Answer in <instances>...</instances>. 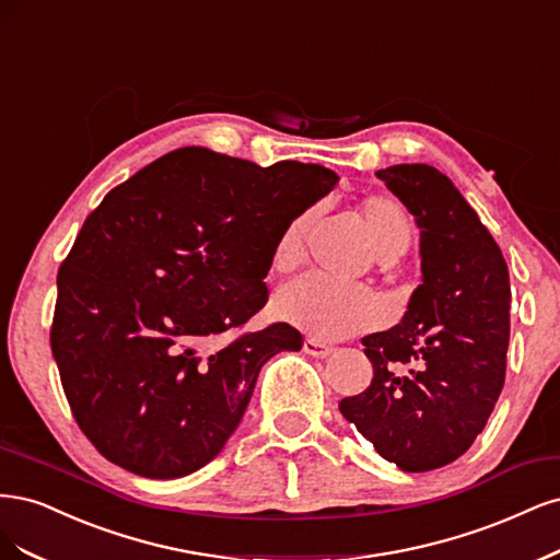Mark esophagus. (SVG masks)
Masks as SVG:
<instances>
[{
    "label": "esophagus",
    "instance_id": "34e87169",
    "mask_svg": "<svg viewBox=\"0 0 560 560\" xmlns=\"http://www.w3.org/2000/svg\"><path fill=\"white\" fill-rule=\"evenodd\" d=\"M302 349H304V353H310L314 358H328L332 353V347L320 339H304Z\"/></svg>",
    "mask_w": 560,
    "mask_h": 560
}]
</instances>
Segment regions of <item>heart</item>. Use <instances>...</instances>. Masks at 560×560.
<instances>
[{
    "label": "heart",
    "instance_id": "1",
    "mask_svg": "<svg viewBox=\"0 0 560 560\" xmlns=\"http://www.w3.org/2000/svg\"><path fill=\"white\" fill-rule=\"evenodd\" d=\"M374 254L382 260H395L405 254L411 240V219L405 207L390 195H370L358 205ZM312 213H300L288 223L272 246V267L291 272L304 254V234ZM275 312L288 326L318 339H339L365 330L382 318V304L365 288H341L306 275L288 283L277 295Z\"/></svg>",
    "mask_w": 560,
    "mask_h": 560
}]
</instances>
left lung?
<instances>
[{"instance_id": "left-lung-1", "label": "left lung", "mask_w": 560, "mask_h": 560, "mask_svg": "<svg viewBox=\"0 0 560 560\" xmlns=\"http://www.w3.org/2000/svg\"><path fill=\"white\" fill-rule=\"evenodd\" d=\"M421 230L423 281L398 326L363 337L372 384L339 411L405 472L454 463L504 384L512 288L502 250L451 178L430 165L378 170Z\"/></svg>"}]
</instances>
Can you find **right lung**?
<instances>
[{"label":"right lung","instance_id":"add662e5","mask_svg":"<svg viewBox=\"0 0 560 560\" xmlns=\"http://www.w3.org/2000/svg\"><path fill=\"white\" fill-rule=\"evenodd\" d=\"M339 176L186 147L116 186L58 275L50 328L71 413L100 454L149 479L186 477L237 430L260 368L300 351L275 323L225 339L267 302L279 232Z\"/></svg>","mask_w":560,"mask_h":560}]
</instances>
